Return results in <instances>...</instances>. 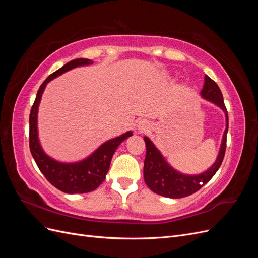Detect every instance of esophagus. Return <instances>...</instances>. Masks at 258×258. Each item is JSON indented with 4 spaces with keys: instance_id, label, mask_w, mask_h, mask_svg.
Wrapping results in <instances>:
<instances>
[{
    "instance_id": "34e87169",
    "label": "esophagus",
    "mask_w": 258,
    "mask_h": 258,
    "mask_svg": "<svg viewBox=\"0 0 258 258\" xmlns=\"http://www.w3.org/2000/svg\"><path fill=\"white\" fill-rule=\"evenodd\" d=\"M137 128H138L139 131H141V132L145 131V130L148 128L147 122L144 121V120H140V121L138 122V124H137Z\"/></svg>"
}]
</instances>
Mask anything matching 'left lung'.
I'll return each mask as SVG.
<instances>
[{
	"instance_id": "obj_1",
	"label": "left lung",
	"mask_w": 258,
	"mask_h": 258,
	"mask_svg": "<svg viewBox=\"0 0 258 258\" xmlns=\"http://www.w3.org/2000/svg\"><path fill=\"white\" fill-rule=\"evenodd\" d=\"M200 95L204 99L209 100L210 102L221 107L225 113L226 129L223 135L220 153L217 155L215 162L205 172L197 175L183 174L171 167L151 140L147 137H144L146 144V156L143 170L144 181L151 190L160 195V196L176 199L192 195L213 177L223 162L226 151V139H227L228 132V113L224 104L222 91L217 84L206 75L204 88H202Z\"/></svg>"
}]
</instances>
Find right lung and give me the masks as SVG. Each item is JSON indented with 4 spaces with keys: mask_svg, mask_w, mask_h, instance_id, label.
I'll return each mask as SVG.
<instances>
[{
    "mask_svg": "<svg viewBox=\"0 0 258 258\" xmlns=\"http://www.w3.org/2000/svg\"><path fill=\"white\" fill-rule=\"evenodd\" d=\"M92 63L93 61L89 59H74L57 70L56 72L50 74L38 89L35 101L30 112L29 144L31 154H32L38 169L48 179V182L59 190L67 194H84L97 189L100 184L105 179L112 157L117 147L123 140L132 136V132L128 131L119 137L108 140L99 146L87 158L76 162L57 161L49 157L43 151L37 135V111L46 85L59 75L70 71V70Z\"/></svg>",
    "mask_w": 258,
    "mask_h": 258,
    "instance_id": "right-lung-1",
    "label": "right lung"
}]
</instances>
